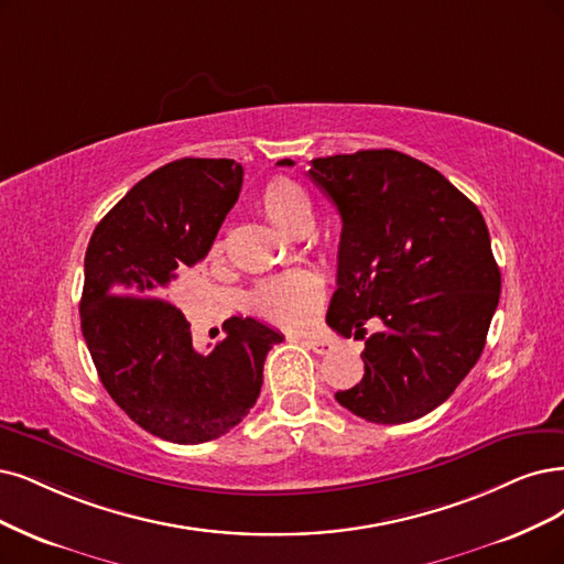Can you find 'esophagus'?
Instances as JSON below:
<instances>
[{"mask_svg": "<svg viewBox=\"0 0 564 564\" xmlns=\"http://www.w3.org/2000/svg\"><path fill=\"white\" fill-rule=\"evenodd\" d=\"M304 344L314 352H318V356H325V352L335 348V344H332L329 339H323V337H304Z\"/></svg>", "mask_w": 564, "mask_h": 564, "instance_id": "esophagus-1", "label": "esophagus"}]
</instances>
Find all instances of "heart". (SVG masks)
I'll list each match as a JSON object with an SVG mask.
<instances>
[{
	"instance_id": "b5f03b06",
	"label": "heart",
	"mask_w": 564,
	"mask_h": 564,
	"mask_svg": "<svg viewBox=\"0 0 564 564\" xmlns=\"http://www.w3.org/2000/svg\"><path fill=\"white\" fill-rule=\"evenodd\" d=\"M262 214L285 232L295 235L308 227L311 204L302 187L285 176L271 178L260 195ZM212 256H223V241H216ZM325 300V283L314 269H290L256 285L250 306L262 318L283 327H304L316 318Z\"/></svg>"
}]
</instances>
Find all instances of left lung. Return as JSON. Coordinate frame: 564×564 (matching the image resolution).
Here are the masks:
<instances>
[{
	"label": "left lung",
	"instance_id": "left-lung-1",
	"mask_svg": "<svg viewBox=\"0 0 564 564\" xmlns=\"http://www.w3.org/2000/svg\"><path fill=\"white\" fill-rule=\"evenodd\" d=\"M308 176L341 216L327 325L365 339L362 381L335 398L369 423L421 419L486 346L502 290L486 220L446 176L400 151L316 158ZM369 324L380 329L365 338Z\"/></svg>",
	"mask_w": 564,
	"mask_h": 564
}]
</instances>
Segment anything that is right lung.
<instances>
[{"label":"right lung","mask_w":564,"mask_h":564,"mask_svg":"<svg viewBox=\"0 0 564 564\" xmlns=\"http://www.w3.org/2000/svg\"><path fill=\"white\" fill-rule=\"evenodd\" d=\"M241 181L235 160H174L141 178L88 243L80 329L99 381L139 427L174 444L239 425L260 394L269 348L283 341L256 318H229L227 337L197 352L170 302L176 269L204 260Z\"/></svg>","instance_id":"1"}]
</instances>
